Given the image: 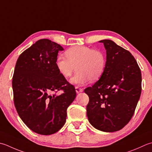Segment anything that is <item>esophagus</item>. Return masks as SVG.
I'll list each match as a JSON object with an SVG mask.
<instances>
[{
    "instance_id": "obj_1",
    "label": "esophagus",
    "mask_w": 152,
    "mask_h": 152,
    "mask_svg": "<svg viewBox=\"0 0 152 152\" xmlns=\"http://www.w3.org/2000/svg\"><path fill=\"white\" fill-rule=\"evenodd\" d=\"M75 89H76V91L77 94H79V93H80V92H82V91H83L82 89L79 88V87H78V86H76Z\"/></svg>"
}]
</instances>
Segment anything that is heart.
I'll list each match as a JSON object with an SVG mask.
<instances>
[{"mask_svg":"<svg viewBox=\"0 0 152 152\" xmlns=\"http://www.w3.org/2000/svg\"><path fill=\"white\" fill-rule=\"evenodd\" d=\"M64 56L58 55L55 66L59 74L64 78L71 76L75 68L77 70L70 82L82 86L90 80H99L105 70V56L100 50L86 46H76L68 49Z\"/></svg>","mask_w":152,"mask_h":152,"instance_id":"obj_1","label":"heart"}]
</instances>
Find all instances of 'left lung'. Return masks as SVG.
I'll use <instances>...</instances> for the list:
<instances>
[{"label":"left lung","mask_w":152,"mask_h":152,"mask_svg":"<svg viewBox=\"0 0 152 152\" xmlns=\"http://www.w3.org/2000/svg\"><path fill=\"white\" fill-rule=\"evenodd\" d=\"M106 50V65L99 80L84 90L90 123L103 132L118 131L131 119L142 91L141 71L129 50L109 39L99 41Z\"/></svg>","instance_id":"obj_1"}]
</instances>
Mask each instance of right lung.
Listing matches in <instances>:
<instances>
[{"label":"right lung","instance_id":"1","mask_svg":"<svg viewBox=\"0 0 152 152\" xmlns=\"http://www.w3.org/2000/svg\"><path fill=\"white\" fill-rule=\"evenodd\" d=\"M63 50L49 39H40L20 55L15 66V107L26 125L41 135L52 134L64 126L67 108L76 96L74 86L55 66L58 53ZM60 90L64 92L56 94Z\"/></svg>","mask_w":152,"mask_h":152}]
</instances>
